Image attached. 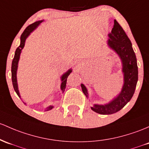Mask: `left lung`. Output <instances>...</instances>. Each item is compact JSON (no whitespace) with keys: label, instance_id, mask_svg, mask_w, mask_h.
<instances>
[{"label":"left lung","instance_id":"8db88e82","mask_svg":"<svg viewBox=\"0 0 149 149\" xmlns=\"http://www.w3.org/2000/svg\"><path fill=\"white\" fill-rule=\"evenodd\" d=\"M108 37L107 45L118 55L122 62L124 83L120 93L112 100L104 104H94L91 107L93 111L100 114H112L123 108L132 99L138 81V66L132 42L116 19ZM81 86L88 98L87 88L83 83Z\"/></svg>","mask_w":149,"mask_h":149}]
</instances>
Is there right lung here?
Listing matches in <instances>:
<instances>
[{
	"label": "right lung",
	"mask_w": 149,
	"mask_h": 149,
	"mask_svg": "<svg viewBox=\"0 0 149 149\" xmlns=\"http://www.w3.org/2000/svg\"><path fill=\"white\" fill-rule=\"evenodd\" d=\"M44 20H39L37 22H34V23L29 24L28 27H27V28L24 29L23 33L22 34L20 37V45L16 49L15 52V56L12 62V66H11V73H12V82H13V86L14 90L15 91L16 93L17 94V95L19 97H21L20 95H19V92L18 90V85H17V67H18V62L19 60V56H20V54L22 52V49L24 48V44H25L26 39L28 37V36L30 35L31 32H33L35 29L38 27L40 24L43 22ZM72 72V69L70 68L67 71L66 73H63V75L61 76V90L62 93L64 92L65 88H66V81H67V78L69 76L70 73ZM26 104L25 102H24ZM54 108V105H49L48 107H47V108L45 109V111H49L51 110L52 109Z\"/></svg>",
	"instance_id": "add662e5"
}]
</instances>
